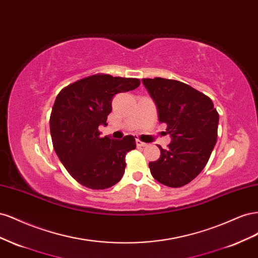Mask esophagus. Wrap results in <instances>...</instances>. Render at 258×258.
I'll list each match as a JSON object with an SVG mask.
<instances>
[{
	"mask_svg": "<svg viewBox=\"0 0 258 258\" xmlns=\"http://www.w3.org/2000/svg\"><path fill=\"white\" fill-rule=\"evenodd\" d=\"M136 142H137V145H138L139 147H145V146H147V144H146V143H144V142H142V141H140L139 139L137 140Z\"/></svg>",
	"mask_w": 258,
	"mask_h": 258,
	"instance_id": "esophagus-1",
	"label": "esophagus"
}]
</instances>
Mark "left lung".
Instances as JSON below:
<instances>
[{
	"instance_id": "obj_1",
	"label": "left lung",
	"mask_w": 258,
	"mask_h": 258,
	"mask_svg": "<svg viewBox=\"0 0 258 258\" xmlns=\"http://www.w3.org/2000/svg\"><path fill=\"white\" fill-rule=\"evenodd\" d=\"M142 82L172 140L167 150L159 146V159L148 167L156 181L182 187L207 165L216 143L218 113L212 100L189 85L161 77Z\"/></svg>"
}]
</instances>
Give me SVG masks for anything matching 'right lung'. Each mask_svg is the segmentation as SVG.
Here are the masks:
<instances>
[{"label":"right lung","mask_w":258,"mask_h":258,"mask_svg":"<svg viewBox=\"0 0 258 258\" xmlns=\"http://www.w3.org/2000/svg\"><path fill=\"white\" fill-rule=\"evenodd\" d=\"M139 86L138 79L96 74L70 84L54 100L49 119L54 152L70 175L85 187L105 189L121 179L126 154L137 147L136 139L101 138L98 128L107 124L116 93Z\"/></svg>","instance_id":"obj_1"}]
</instances>
